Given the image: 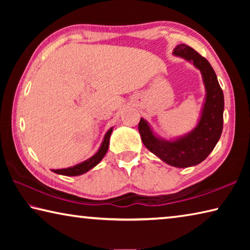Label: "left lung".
Listing matches in <instances>:
<instances>
[{
  "label": "left lung",
  "instance_id": "1",
  "mask_svg": "<svg viewBox=\"0 0 250 250\" xmlns=\"http://www.w3.org/2000/svg\"><path fill=\"white\" fill-rule=\"evenodd\" d=\"M173 54L192 62L202 74L206 96L198 124L191 132L183 137L174 140H166L158 137L146 120L141 118L139 122V132L146 149L163 162L175 167H188L203 162L214 150L221 138L224 94L213 67L196 50L185 44H180L174 48Z\"/></svg>",
  "mask_w": 250,
  "mask_h": 250
}]
</instances>
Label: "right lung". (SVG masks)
<instances>
[{
    "label": "right lung",
    "instance_id": "1",
    "mask_svg": "<svg viewBox=\"0 0 250 250\" xmlns=\"http://www.w3.org/2000/svg\"><path fill=\"white\" fill-rule=\"evenodd\" d=\"M112 129L113 128H110L107 131V133L104 135V141L101 143L99 150L97 151V153L95 155H92L91 158L83 161L82 163L76 164L74 167H70L67 168H59V170H52V171L54 173H56V174H62L66 176H76V175H82L83 173L91 170L92 167H95L97 164L104 159V156L105 155V153H107L108 147H109V139H110V135H111Z\"/></svg>",
    "mask_w": 250,
    "mask_h": 250
}]
</instances>
